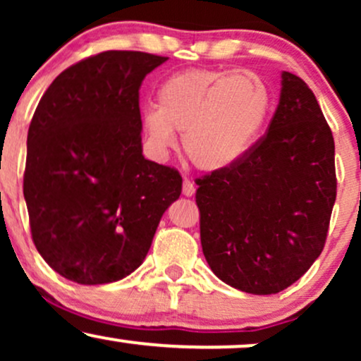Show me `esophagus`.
I'll use <instances>...</instances> for the list:
<instances>
[{
  "instance_id": "1",
  "label": "esophagus",
  "mask_w": 361,
  "mask_h": 361,
  "mask_svg": "<svg viewBox=\"0 0 361 361\" xmlns=\"http://www.w3.org/2000/svg\"><path fill=\"white\" fill-rule=\"evenodd\" d=\"M181 192H183L185 197H192V195L195 193V185H193V181L183 180V190H181Z\"/></svg>"
}]
</instances>
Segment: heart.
I'll return each instance as SVG.
<instances>
[{"instance_id":"b5f03b06","label":"heart","mask_w":361,"mask_h":361,"mask_svg":"<svg viewBox=\"0 0 361 361\" xmlns=\"http://www.w3.org/2000/svg\"><path fill=\"white\" fill-rule=\"evenodd\" d=\"M270 91L250 74L188 69L169 76L157 90V105L142 114L147 146L168 154L181 134V147L195 168L217 173L234 166L258 140Z\"/></svg>"}]
</instances>
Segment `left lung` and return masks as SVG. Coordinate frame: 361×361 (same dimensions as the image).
Instances as JSON below:
<instances>
[{
  "label": "left lung",
  "instance_id": "8db88e82",
  "mask_svg": "<svg viewBox=\"0 0 361 361\" xmlns=\"http://www.w3.org/2000/svg\"><path fill=\"white\" fill-rule=\"evenodd\" d=\"M197 185L210 270L255 295L295 283L324 247L336 200L334 139L309 86L281 73L267 135L234 166Z\"/></svg>",
  "mask_w": 361,
  "mask_h": 361
}]
</instances>
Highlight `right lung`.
<instances>
[{
    "label": "right lung",
    "instance_id": "obj_1",
    "mask_svg": "<svg viewBox=\"0 0 361 361\" xmlns=\"http://www.w3.org/2000/svg\"><path fill=\"white\" fill-rule=\"evenodd\" d=\"M168 57L106 51L62 71L28 127L23 197L37 251L81 285L137 270L181 193L176 169L142 154L139 88Z\"/></svg>",
    "mask_w": 361,
    "mask_h": 361
}]
</instances>
